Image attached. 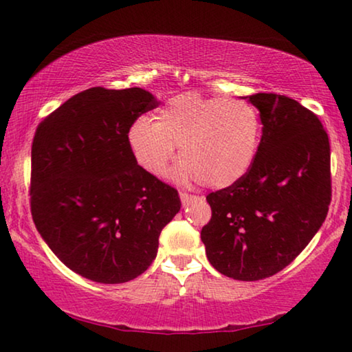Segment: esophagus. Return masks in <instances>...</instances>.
Listing matches in <instances>:
<instances>
[{
	"instance_id": "34e87169",
	"label": "esophagus",
	"mask_w": 352,
	"mask_h": 352,
	"mask_svg": "<svg viewBox=\"0 0 352 352\" xmlns=\"http://www.w3.org/2000/svg\"><path fill=\"white\" fill-rule=\"evenodd\" d=\"M180 199H182L183 206H190V204L196 202L199 197L197 196H192V194H188V192H180Z\"/></svg>"
}]
</instances>
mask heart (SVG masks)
Listing matches in <instances>:
<instances>
[{"label": "heart", "mask_w": 352, "mask_h": 352, "mask_svg": "<svg viewBox=\"0 0 352 352\" xmlns=\"http://www.w3.org/2000/svg\"><path fill=\"white\" fill-rule=\"evenodd\" d=\"M262 139V122L243 99L208 98L188 91L177 94L155 115L131 124L128 144L145 174L162 178L180 146L183 160L174 172L178 183L202 182L228 188L253 167Z\"/></svg>", "instance_id": "1"}]
</instances>
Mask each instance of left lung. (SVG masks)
<instances>
[{
  "instance_id": "8db88e82",
  "label": "left lung",
  "mask_w": 352,
  "mask_h": 352,
  "mask_svg": "<svg viewBox=\"0 0 352 352\" xmlns=\"http://www.w3.org/2000/svg\"><path fill=\"white\" fill-rule=\"evenodd\" d=\"M262 139L242 180L210 192L212 218L202 228L206 253L219 274L258 281L289 265L327 217L330 145L326 129L296 99L258 93Z\"/></svg>"
}]
</instances>
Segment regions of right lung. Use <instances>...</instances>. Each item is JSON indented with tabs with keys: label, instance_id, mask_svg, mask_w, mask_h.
I'll list each match as a JSON object with an SVG mask.
<instances>
[{
	"label": "right lung",
	"instance_id": "right-lung-1",
	"mask_svg": "<svg viewBox=\"0 0 352 352\" xmlns=\"http://www.w3.org/2000/svg\"><path fill=\"white\" fill-rule=\"evenodd\" d=\"M160 106L142 88L94 87L39 123L31 146V214L63 264L117 285L148 269L162 228L182 207L174 188L140 169L131 124Z\"/></svg>",
	"mask_w": 352,
	"mask_h": 352
}]
</instances>
